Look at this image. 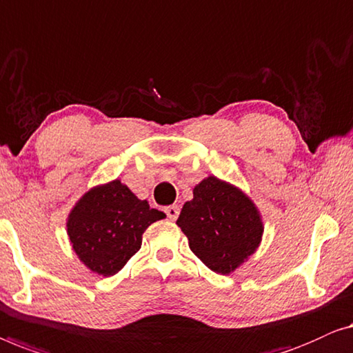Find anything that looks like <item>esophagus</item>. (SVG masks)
I'll return each instance as SVG.
<instances>
[{
  "mask_svg": "<svg viewBox=\"0 0 353 353\" xmlns=\"http://www.w3.org/2000/svg\"><path fill=\"white\" fill-rule=\"evenodd\" d=\"M165 212H166V216L170 217L171 221H176L177 216H179V212H181V208L176 206V205L168 206V208H165Z\"/></svg>",
  "mask_w": 353,
  "mask_h": 353,
  "instance_id": "obj_1",
  "label": "esophagus"
}]
</instances>
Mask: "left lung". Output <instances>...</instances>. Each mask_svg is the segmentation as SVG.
Segmentation results:
<instances>
[{"label": "left lung", "instance_id": "1", "mask_svg": "<svg viewBox=\"0 0 353 353\" xmlns=\"http://www.w3.org/2000/svg\"><path fill=\"white\" fill-rule=\"evenodd\" d=\"M176 224L193 254L208 269L228 275L261 245L264 224L254 201L225 181L210 176L193 188Z\"/></svg>", "mask_w": 353, "mask_h": 353}]
</instances>
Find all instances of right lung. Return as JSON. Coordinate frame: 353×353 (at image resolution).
I'll return each mask as SVG.
<instances>
[{
  "label": "right lung",
  "mask_w": 353,
  "mask_h": 353,
  "mask_svg": "<svg viewBox=\"0 0 353 353\" xmlns=\"http://www.w3.org/2000/svg\"><path fill=\"white\" fill-rule=\"evenodd\" d=\"M165 212L139 200L121 181L92 187L67 219L68 240L78 259L94 274L112 276L141 250L142 235Z\"/></svg>",
  "instance_id": "right-lung-1"
}]
</instances>
